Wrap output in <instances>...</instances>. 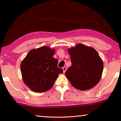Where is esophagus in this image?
I'll return each instance as SVG.
<instances>
[{
    "instance_id": "esophagus-1",
    "label": "esophagus",
    "mask_w": 121,
    "mask_h": 121,
    "mask_svg": "<svg viewBox=\"0 0 121 121\" xmlns=\"http://www.w3.org/2000/svg\"><path fill=\"white\" fill-rule=\"evenodd\" d=\"M62 69H63V71H64V73H65L67 68H66V67H64L62 68Z\"/></svg>"
}]
</instances>
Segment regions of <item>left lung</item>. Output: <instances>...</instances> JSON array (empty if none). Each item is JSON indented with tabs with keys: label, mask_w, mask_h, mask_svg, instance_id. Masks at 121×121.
Masks as SVG:
<instances>
[{
	"label": "left lung",
	"mask_w": 121,
	"mask_h": 121,
	"mask_svg": "<svg viewBox=\"0 0 121 121\" xmlns=\"http://www.w3.org/2000/svg\"><path fill=\"white\" fill-rule=\"evenodd\" d=\"M72 65L65 72L72 86L80 90H89L99 82L103 62L95 49L82 44L68 49Z\"/></svg>",
	"instance_id": "obj_1"
}]
</instances>
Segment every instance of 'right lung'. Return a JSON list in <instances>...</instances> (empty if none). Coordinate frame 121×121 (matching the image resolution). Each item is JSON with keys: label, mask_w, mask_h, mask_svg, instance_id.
<instances>
[{"label": "right lung", "mask_w": 121, "mask_h": 121, "mask_svg": "<svg viewBox=\"0 0 121 121\" xmlns=\"http://www.w3.org/2000/svg\"><path fill=\"white\" fill-rule=\"evenodd\" d=\"M55 50L47 47L32 49L21 65L23 82L32 91L44 92L53 87L62 68L57 67L58 61L53 57Z\"/></svg>", "instance_id": "right-lung-1"}]
</instances>
